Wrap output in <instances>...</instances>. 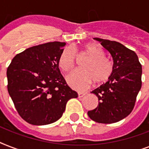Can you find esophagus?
Segmentation results:
<instances>
[{"mask_svg":"<svg viewBox=\"0 0 149 149\" xmlns=\"http://www.w3.org/2000/svg\"><path fill=\"white\" fill-rule=\"evenodd\" d=\"M86 94V93H84V92H79L78 93V96H79V97H83L84 96H85Z\"/></svg>","mask_w":149,"mask_h":149,"instance_id":"1","label":"esophagus"}]
</instances>
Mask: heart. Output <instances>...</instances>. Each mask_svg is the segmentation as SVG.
Returning <instances> with one entry per match:
<instances>
[{"instance_id":"b5f03b06","label":"heart","mask_w":149,"mask_h":149,"mask_svg":"<svg viewBox=\"0 0 149 149\" xmlns=\"http://www.w3.org/2000/svg\"><path fill=\"white\" fill-rule=\"evenodd\" d=\"M72 46L66 47L58 58V65L64 71H69L75 65L77 51ZM81 53L88 56L83 62V67L70 72L66 77L70 86L78 90H86L95 81L97 84L108 80L113 72V64L105 57L103 48L94 43H88Z\"/></svg>"}]
</instances>
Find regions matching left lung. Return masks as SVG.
<instances>
[{
    "mask_svg": "<svg viewBox=\"0 0 149 149\" xmlns=\"http://www.w3.org/2000/svg\"><path fill=\"white\" fill-rule=\"evenodd\" d=\"M111 53L113 72L108 81L91 93L98 97V106L88 111L93 120L101 124L118 122L129 115L141 87L142 68L134 51L122 44L94 38Z\"/></svg>",
    "mask_w": 149,
    "mask_h": 149,
    "instance_id": "1",
    "label": "left lung"
}]
</instances>
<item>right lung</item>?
Segmentation results:
<instances>
[{"mask_svg":"<svg viewBox=\"0 0 149 149\" xmlns=\"http://www.w3.org/2000/svg\"><path fill=\"white\" fill-rule=\"evenodd\" d=\"M65 42L32 46L14 57L7 70L8 91L17 113L26 122L45 125L63 116L69 100L78 94L58 69Z\"/></svg>","mask_w":149,"mask_h":149,"instance_id":"right-lung-1","label":"right lung"}]
</instances>
